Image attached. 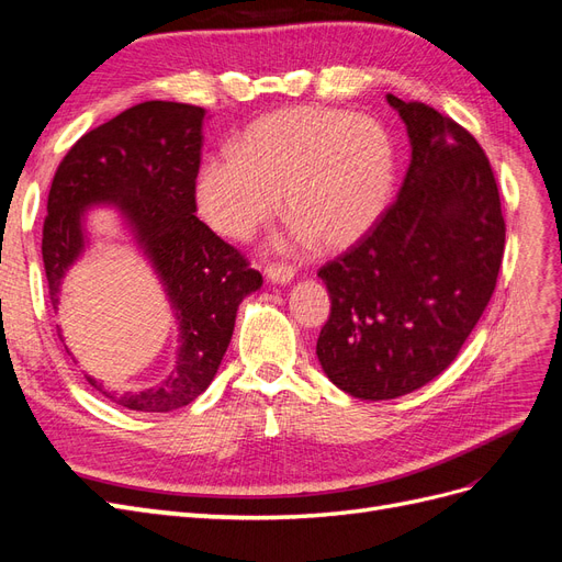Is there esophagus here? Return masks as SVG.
I'll list each match as a JSON object with an SVG mask.
<instances>
[{
    "label": "esophagus",
    "instance_id": "obj_1",
    "mask_svg": "<svg viewBox=\"0 0 562 562\" xmlns=\"http://www.w3.org/2000/svg\"><path fill=\"white\" fill-rule=\"evenodd\" d=\"M267 279L271 283H291L295 279V269L288 267V265H269L267 267Z\"/></svg>",
    "mask_w": 562,
    "mask_h": 562
}]
</instances>
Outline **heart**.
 <instances>
[{"mask_svg": "<svg viewBox=\"0 0 562 562\" xmlns=\"http://www.w3.org/2000/svg\"><path fill=\"white\" fill-rule=\"evenodd\" d=\"M394 171V143L378 119L297 105L255 119L236 149L203 159L194 196L229 239H248L283 201L297 244L342 250L375 227Z\"/></svg>", "mask_w": 562, "mask_h": 562, "instance_id": "1", "label": "heart"}]
</instances>
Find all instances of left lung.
I'll list each match as a JSON object with an SVG mask.
<instances>
[{"label":"left lung","mask_w":562,"mask_h":562,"mask_svg":"<svg viewBox=\"0 0 562 562\" xmlns=\"http://www.w3.org/2000/svg\"><path fill=\"white\" fill-rule=\"evenodd\" d=\"M386 100L413 149L398 199L318 269L330 293L318 363L363 401L411 394L457 359L495 293L506 236L497 180L473 135L429 105Z\"/></svg>","instance_id":"1"}]
</instances>
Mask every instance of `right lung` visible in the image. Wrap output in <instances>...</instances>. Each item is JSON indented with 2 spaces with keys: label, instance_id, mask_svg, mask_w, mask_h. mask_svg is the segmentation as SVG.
Listing matches in <instances>:
<instances>
[{
  "label": "right lung",
  "instance_id": "1",
  "mask_svg": "<svg viewBox=\"0 0 562 562\" xmlns=\"http://www.w3.org/2000/svg\"><path fill=\"white\" fill-rule=\"evenodd\" d=\"M203 119V108L168 100L128 108L81 135L50 182L42 258L54 310L67 269L89 246L87 213L112 206L178 318L176 363L157 386L116 394L87 375L93 389L128 411L168 413L203 394L229 347L236 310L262 285L260 271L194 215Z\"/></svg>",
  "mask_w": 562,
  "mask_h": 562
}]
</instances>
